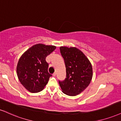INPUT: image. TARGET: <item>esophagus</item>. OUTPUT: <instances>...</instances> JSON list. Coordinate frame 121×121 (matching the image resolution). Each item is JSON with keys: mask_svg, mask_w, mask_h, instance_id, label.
Wrapping results in <instances>:
<instances>
[{"mask_svg": "<svg viewBox=\"0 0 121 121\" xmlns=\"http://www.w3.org/2000/svg\"><path fill=\"white\" fill-rule=\"evenodd\" d=\"M52 75H53V77H55L56 75V73H53V74H52Z\"/></svg>", "mask_w": 121, "mask_h": 121, "instance_id": "34e87169", "label": "esophagus"}]
</instances>
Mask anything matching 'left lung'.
<instances>
[{"instance_id":"obj_1","label":"left lung","mask_w":121,"mask_h":121,"mask_svg":"<svg viewBox=\"0 0 121 121\" xmlns=\"http://www.w3.org/2000/svg\"><path fill=\"white\" fill-rule=\"evenodd\" d=\"M64 60L66 78L59 81L62 92L69 96H76L86 88L92 78V68L87 57L75 47H60Z\"/></svg>"}]
</instances>
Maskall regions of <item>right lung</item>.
Masks as SVG:
<instances>
[{"label":"right lung","mask_w":121,"mask_h":121,"mask_svg":"<svg viewBox=\"0 0 121 121\" xmlns=\"http://www.w3.org/2000/svg\"><path fill=\"white\" fill-rule=\"evenodd\" d=\"M53 46L37 44L27 49L19 59L17 74L21 83L31 93L42 91L52 75L48 72L46 57L56 49Z\"/></svg>","instance_id":"1"}]
</instances>
